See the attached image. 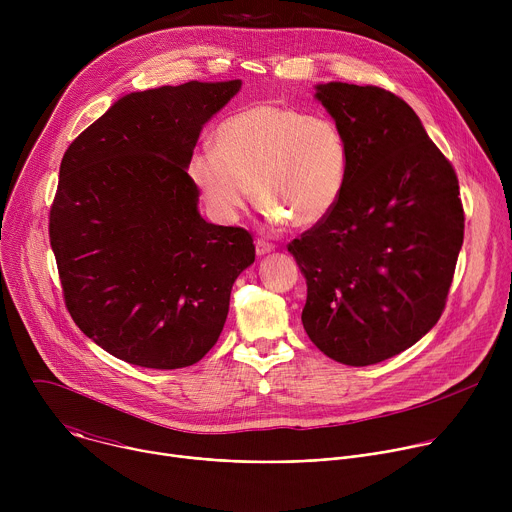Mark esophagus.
<instances>
[{
  "label": "esophagus",
  "instance_id": "obj_1",
  "mask_svg": "<svg viewBox=\"0 0 512 512\" xmlns=\"http://www.w3.org/2000/svg\"><path fill=\"white\" fill-rule=\"evenodd\" d=\"M273 249H275V245L269 243V241H265V239H257V241H255V251H257V255H267V253H271Z\"/></svg>",
  "mask_w": 512,
  "mask_h": 512
}]
</instances>
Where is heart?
<instances>
[{"label": "heart", "mask_w": 512, "mask_h": 512, "mask_svg": "<svg viewBox=\"0 0 512 512\" xmlns=\"http://www.w3.org/2000/svg\"><path fill=\"white\" fill-rule=\"evenodd\" d=\"M348 174L340 127L279 103H255L227 117L212 145L196 148L188 176L210 214L235 223L251 186L273 223L312 227L334 210Z\"/></svg>", "instance_id": "obj_1"}]
</instances>
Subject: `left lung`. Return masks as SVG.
Here are the masks:
<instances>
[{
	"instance_id": "obj_1",
	"label": "left lung",
	"mask_w": 512,
	"mask_h": 512,
	"mask_svg": "<svg viewBox=\"0 0 512 512\" xmlns=\"http://www.w3.org/2000/svg\"><path fill=\"white\" fill-rule=\"evenodd\" d=\"M340 127L348 174L334 210L287 245L306 283L310 340L332 360L367 367L440 320L464 243V206L450 160L391 91L318 85Z\"/></svg>"
}]
</instances>
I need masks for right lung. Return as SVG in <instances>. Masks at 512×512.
Listing matches in <instances>:
<instances>
[{
  "instance_id": "add662e5",
  "label": "right lung",
  "mask_w": 512,
  "mask_h": 512,
  "mask_svg": "<svg viewBox=\"0 0 512 512\" xmlns=\"http://www.w3.org/2000/svg\"><path fill=\"white\" fill-rule=\"evenodd\" d=\"M241 81L119 99L60 162L48 235L66 310L109 354L184 369L223 332L235 279L255 261L241 227L210 225L188 176L202 125Z\"/></svg>"
}]
</instances>
